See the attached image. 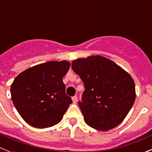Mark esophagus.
Returning a JSON list of instances; mask_svg holds the SVG:
<instances>
[{
  "mask_svg": "<svg viewBox=\"0 0 152 152\" xmlns=\"http://www.w3.org/2000/svg\"><path fill=\"white\" fill-rule=\"evenodd\" d=\"M72 101H73L74 103H77V96H72Z\"/></svg>",
  "mask_w": 152,
  "mask_h": 152,
  "instance_id": "obj_1",
  "label": "esophagus"
}]
</instances>
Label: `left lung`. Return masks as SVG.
<instances>
[{
  "mask_svg": "<svg viewBox=\"0 0 152 152\" xmlns=\"http://www.w3.org/2000/svg\"><path fill=\"white\" fill-rule=\"evenodd\" d=\"M72 68L85 88L81 102H78L85 123L100 131L120 124L135 100L131 76L115 62L100 56L74 60Z\"/></svg>",
  "mask_w": 152,
  "mask_h": 152,
  "instance_id": "left-lung-1",
  "label": "left lung"
}]
</instances>
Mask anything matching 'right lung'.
I'll return each instance as SVG.
<instances>
[{"label":"right lung","instance_id":"1","mask_svg":"<svg viewBox=\"0 0 152 152\" xmlns=\"http://www.w3.org/2000/svg\"><path fill=\"white\" fill-rule=\"evenodd\" d=\"M69 68L67 61H47L25 70L14 79L12 101L28 124L44 129L61 121L72 103L62 81Z\"/></svg>","mask_w":152,"mask_h":152}]
</instances>
